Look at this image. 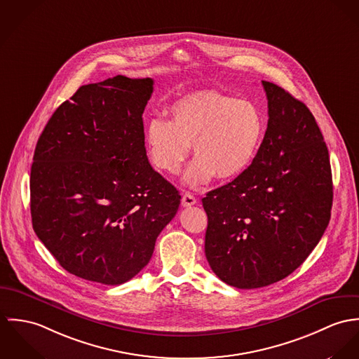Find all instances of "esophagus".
Here are the masks:
<instances>
[{"label":"esophagus","instance_id":"obj_1","mask_svg":"<svg viewBox=\"0 0 359 359\" xmlns=\"http://www.w3.org/2000/svg\"><path fill=\"white\" fill-rule=\"evenodd\" d=\"M197 203V199L196 197L193 196V194H190V193H186L184 196H183V198H182V205L183 206H193V205H196Z\"/></svg>","mask_w":359,"mask_h":359}]
</instances>
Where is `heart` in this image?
Listing matches in <instances>:
<instances>
[{
	"mask_svg": "<svg viewBox=\"0 0 359 359\" xmlns=\"http://www.w3.org/2000/svg\"><path fill=\"white\" fill-rule=\"evenodd\" d=\"M168 114V121L147 123L150 160L163 173H177L193 144L196 160L184 175L190 187L206 184L215 176L238 177L256 158L264 135L263 114L253 102L213 89L177 99Z\"/></svg>",
	"mask_w": 359,
	"mask_h": 359,
	"instance_id": "obj_1",
	"label": "heart"
}]
</instances>
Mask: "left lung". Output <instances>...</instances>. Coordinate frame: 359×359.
I'll use <instances>...</instances> for the list:
<instances>
[{"instance_id":"1","label":"left lung","mask_w":359,"mask_h":359,"mask_svg":"<svg viewBox=\"0 0 359 359\" xmlns=\"http://www.w3.org/2000/svg\"><path fill=\"white\" fill-rule=\"evenodd\" d=\"M262 83L269 122L256 158L202 198L206 260L238 289L292 274L322 238L333 202L329 153L314 116L283 88Z\"/></svg>"}]
</instances>
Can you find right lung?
I'll return each instance as SVG.
<instances>
[{"instance_id":"obj_1","label":"right lung","mask_w":359,"mask_h":359,"mask_svg":"<svg viewBox=\"0 0 359 359\" xmlns=\"http://www.w3.org/2000/svg\"><path fill=\"white\" fill-rule=\"evenodd\" d=\"M151 79L82 85L48 121L30 175L33 229L73 276L121 285L150 262L180 194L150 165Z\"/></svg>"}]
</instances>
